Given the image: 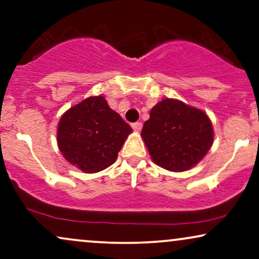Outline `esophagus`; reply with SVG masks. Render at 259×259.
<instances>
[{"label":"esophagus","instance_id":"esophagus-1","mask_svg":"<svg viewBox=\"0 0 259 259\" xmlns=\"http://www.w3.org/2000/svg\"><path fill=\"white\" fill-rule=\"evenodd\" d=\"M142 127H143L142 122H135V123H132V128L135 130L136 132H139V131L142 130Z\"/></svg>","mask_w":259,"mask_h":259}]
</instances>
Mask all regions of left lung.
I'll return each instance as SVG.
<instances>
[{"label": "left lung", "mask_w": 259, "mask_h": 259, "mask_svg": "<svg viewBox=\"0 0 259 259\" xmlns=\"http://www.w3.org/2000/svg\"><path fill=\"white\" fill-rule=\"evenodd\" d=\"M141 136L154 162L172 172L197 165L213 143V128L206 112L169 98L151 109Z\"/></svg>", "instance_id": "8db88e82"}]
</instances>
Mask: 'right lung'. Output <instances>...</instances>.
Instances as JSON below:
<instances>
[{
	"mask_svg": "<svg viewBox=\"0 0 259 259\" xmlns=\"http://www.w3.org/2000/svg\"><path fill=\"white\" fill-rule=\"evenodd\" d=\"M131 132L104 97H90L60 117L57 142L68 162L84 173H96L116 161Z\"/></svg>",
	"mask_w": 259,
	"mask_h": 259,
	"instance_id": "1",
	"label": "right lung"
}]
</instances>
